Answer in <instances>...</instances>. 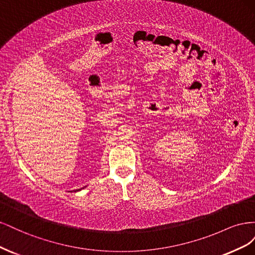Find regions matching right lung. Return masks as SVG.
<instances>
[{"mask_svg":"<svg viewBox=\"0 0 255 255\" xmlns=\"http://www.w3.org/2000/svg\"><path fill=\"white\" fill-rule=\"evenodd\" d=\"M78 190H80V189H78Z\"/></svg>","mask_w":255,"mask_h":255,"instance_id":"obj_1","label":"right lung"}]
</instances>
